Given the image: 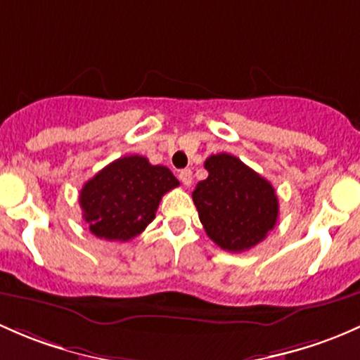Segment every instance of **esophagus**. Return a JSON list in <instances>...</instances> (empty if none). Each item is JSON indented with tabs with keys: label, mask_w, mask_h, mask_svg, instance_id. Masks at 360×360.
<instances>
[{
	"label": "esophagus",
	"mask_w": 360,
	"mask_h": 360,
	"mask_svg": "<svg viewBox=\"0 0 360 360\" xmlns=\"http://www.w3.org/2000/svg\"><path fill=\"white\" fill-rule=\"evenodd\" d=\"M179 179H181V183L184 184V186H191V183H193V174H191V170H190V169L181 170V172H179Z\"/></svg>",
	"instance_id": "1"
}]
</instances>
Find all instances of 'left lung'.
Here are the masks:
<instances>
[{
    "instance_id": "1",
    "label": "left lung",
    "mask_w": 360,
    "mask_h": 360,
    "mask_svg": "<svg viewBox=\"0 0 360 360\" xmlns=\"http://www.w3.org/2000/svg\"><path fill=\"white\" fill-rule=\"evenodd\" d=\"M205 169L209 177L196 184L193 202L210 240L228 252H245L266 240L279 214L269 181L229 153L210 155Z\"/></svg>"
}]
</instances>
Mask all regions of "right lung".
<instances>
[{
    "label": "right lung",
    "mask_w": 360,
    "mask_h": 360,
    "mask_svg": "<svg viewBox=\"0 0 360 360\" xmlns=\"http://www.w3.org/2000/svg\"><path fill=\"white\" fill-rule=\"evenodd\" d=\"M177 186L164 165H151L139 155L117 158L82 186V219L94 236L129 241L153 221L162 196Z\"/></svg>",
    "instance_id": "add662e5"
}]
</instances>
